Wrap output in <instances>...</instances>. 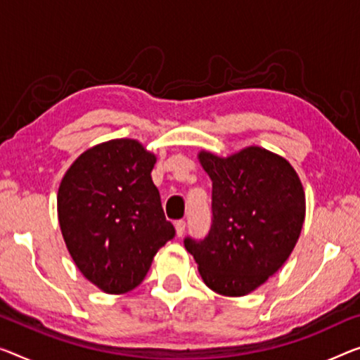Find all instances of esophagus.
<instances>
[{"label":"esophagus","mask_w":360,"mask_h":360,"mask_svg":"<svg viewBox=\"0 0 360 360\" xmlns=\"http://www.w3.org/2000/svg\"><path fill=\"white\" fill-rule=\"evenodd\" d=\"M176 234H178V238H182L186 233V221L184 219H179V221H176Z\"/></svg>","instance_id":"1"}]
</instances>
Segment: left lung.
I'll use <instances>...</instances> for the list:
<instances>
[{
	"label": "left lung",
	"instance_id": "1",
	"mask_svg": "<svg viewBox=\"0 0 360 360\" xmlns=\"http://www.w3.org/2000/svg\"><path fill=\"white\" fill-rule=\"evenodd\" d=\"M212 179V226L184 239L203 283L223 296H245L280 270L305 218L302 182L288 160L260 147L221 158L202 150Z\"/></svg>",
	"mask_w": 360,
	"mask_h": 360
}]
</instances>
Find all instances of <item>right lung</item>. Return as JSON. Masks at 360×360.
I'll return each mask as SVG.
<instances>
[{
	"label": "right lung",
	"mask_w": 360,
	"mask_h": 360,
	"mask_svg": "<svg viewBox=\"0 0 360 360\" xmlns=\"http://www.w3.org/2000/svg\"><path fill=\"white\" fill-rule=\"evenodd\" d=\"M157 157L134 139L85 150L58 191V219L74 264L103 292L143 281L160 248L174 238L152 181Z\"/></svg>",
	"instance_id": "obj_1"
}]
</instances>
